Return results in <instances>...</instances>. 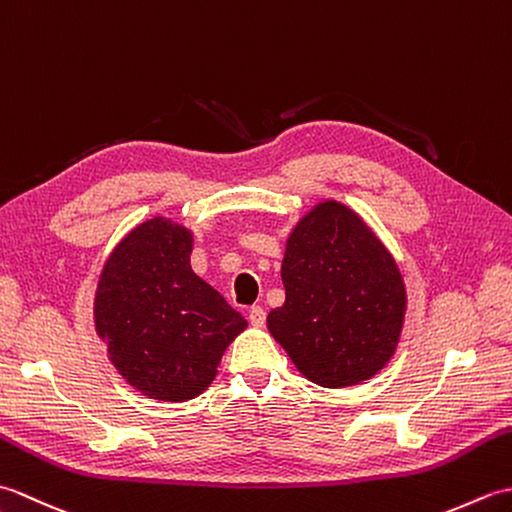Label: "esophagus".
Here are the masks:
<instances>
[{"mask_svg": "<svg viewBox=\"0 0 512 512\" xmlns=\"http://www.w3.org/2000/svg\"><path fill=\"white\" fill-rule=\"evenodd\" d=\"M248 321L250 325H255V328H262V325L266 323V312L262 306H253L248 310Z\"/></svg>", "mask_w": 512, "mask_h": 512, "instance_id": "1", "label": "esophagus"}]
</instances>
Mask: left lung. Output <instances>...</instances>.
Returning <instances> with one entry per match:
<instances>
[{"label": "left lung", "mask_w": 512, "mask_h": 512, "mask_svg": "<svg viewBox=\"0 0 512 512\" xmlns=\"http://www.w3.org/2000/svg\"><path fill=\"white\" fill-rule=\"evenodd\" d=\"M286 301L268 330L321 387L372 378L396 352L405 284L387 248L347 206H314L288 237L281 262Z\"/></svg>", "instance_id": "obj_1"}]
</instances>
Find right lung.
I'll return each instance as SVG.
<instances>
[{
	"mask_svg": "<svg viewBox=\"0 0 512 512\" xmlns=\"http://www.w3.org/2000/svg\"><path fill=\"white\" fill-rule=\"evenodd\" d=\"M193 237L154 217L123 237L103 266L96 332L129 385L167 402L191 400L213 383L224 350L246 319L191 270Z\"/></svg>",
	"mask_w": 512,
	"mask_h": 512,
	"instance_id": "right-lung-1",
	"label": "right lung"
}]
</instances>
